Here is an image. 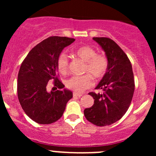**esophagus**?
<instances>
[{
  "mask_svg": "<svg viewBox=\"0 0 156 156\" xmlns=\"http://www.w3.org/2000/svg\"><path fill=\"white\" fill-rule=\"evenodd\" d=\"M73 97H82V94H78V93H73Z\"/></svg>",
  "mask_w": 156,
  "mask_h": 156,
  "instance_id": "obj_1",
  "label": "esophagus"
}]
</instances>
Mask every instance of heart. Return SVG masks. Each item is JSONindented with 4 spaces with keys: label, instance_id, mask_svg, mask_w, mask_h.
<instances>
[{
    "label": "heart",
    "instance_id": "obj_1",
    "mask_svg": "<svg viewBox=\"0 0 156 156\" xmlns=\"http://www.w3.org/2000/svg\"><path fill=\"white\" fill-rule=\"evenodd\" d=\"M77 56L84 61V73H87L81 76H73L66 81L67 88L81 93L94 84L93 78L95 80L102 79L107 73L109 67V62L107 56L103 53H97L94 48L87 46L78 47L75 50ZM57 69L62 75H66L69 71V59L65 53H61L57 59Z\"/></svg>",
    "mask_w": 156,
    "mask_h": 156
}]
</instances>
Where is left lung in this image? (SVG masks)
I'll return each instance as SVG.
<instances>
[{
  "mask_svg": "<svg viewBox=\"0 0 156 156\" xmlns=\"http://www.w3.org/2000/svg\"><path fill=\"white\" fill-rule=\"evenodd\" d=\"M93 39L106 53L109 67L96 87L103 93H89L94 104L85 108L84 114L90 122L103 127L115 123L126 113L134 92V79L130 59L114 41L103 37Z\"/></svg>",
  "mask_w": 156,
  "mask_h": 156,
  "instance_id": "left-lung-1",
  "label": "left lung"
}]
</instances>
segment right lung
Wrapping results in <instances>:
<instances>
[{
    "instance_id": "add662e5",
    "label": "right lung",
    "mask_w": 156,
    "mask_h": 156,
    "mask_svg": "<svg viewBox=\"0 0 156 156\" xmlns=\"http://www.w3.org/2000/svg\"><path fill=\"white\" fill-rule=\"evenodd\" d=\"M75 39L51 36L34 46L22 62L18 73L17 94L26 115L41 125H49L62 117L72 92L57 75V59L64 48ZM54 81L57 91L48 93L46 85Z\"/></svg>"
}]
</instances>
